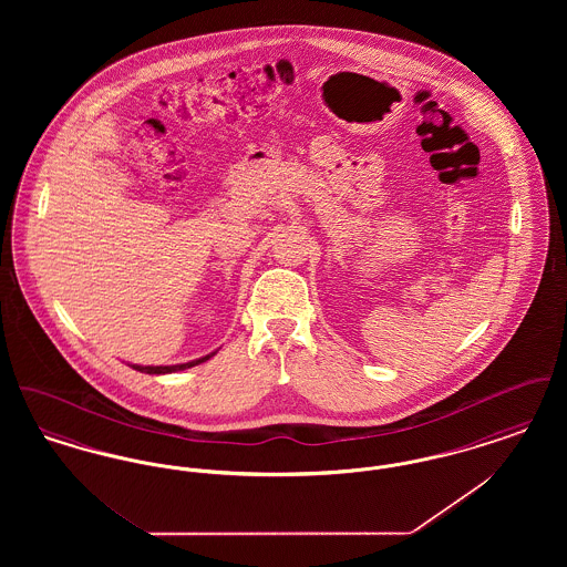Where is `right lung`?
I'll return each mask as SVG.
<instances>
[{
    "instance_id": "right-lung-1",
    "label": "right lung",
    "mask_w": 567,
    "mask_h": 567,
    "mask_svg": "<svg viewBox=\"0 0 567 567\" xmlns=\"http://www.w3.org/2000/svg\"><path fill=\"white\" fill-rule=\"evenodd\" d=\"M215 354L216 351L206 354V357L187 361V363H176V365H137V363H130V365H132L134 370H137V372H142V374H172V372H181V370H189L193 365H199V363L208 361V359L215 357Z\"/></svg>"
}]
</instances>
